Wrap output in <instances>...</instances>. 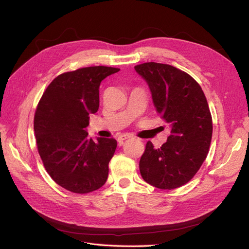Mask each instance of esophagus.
Masks as SVG:
<instances>
[{
  "label": "esophagus",
  "instance_id": "1",
  "mask_svg": "<svg viewBox=\"0 0 249 249\" xmlns=\"http://www.w3.org/2000/svg\"><path fill=\"white\" fill-rule=\"evenodd\" d=\"M130 138H132L131 136H130V135H122V136H119L118 137V142L120 143V144H123V143H124V140H126V139H130Z\"/></svg>",
  "mask_w": 249,
  "mask_h": 249
}]
</instances>
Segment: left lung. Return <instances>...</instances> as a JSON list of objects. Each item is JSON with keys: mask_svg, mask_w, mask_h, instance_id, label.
<instances>
[{"mask_svg": "<svg viewBox=\"0 0 249 249\" xmlns=\"http://www.w3.org/2000/svg\"><path fill=\"white\" fill-rule=\"evenodd\" d=\"M135 70L147 82L157 113L171 126L161 147L147 141L141 177L159 189H176L196 175L209 153L213 123L206 95L190 74L172 65L146 62Z\"/></svg>", "mask_w": 249, "mask_h": 249, "instance_id": "1", "label": "left lung"}]
</instances>
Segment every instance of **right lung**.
<instances>
[{
  "label": "right lung",
  "mask_w": 249,
  "mask_h": 249,
  "mask_svg": "<svg viewBox=\"0 0 249 249\" xmlns=\"http://www.w3.org/2000/svg\"><path fill=\"white\" fill-rule=\"evenodd\" d=\"M119 69L89 66L59 74L44 90L34 115L37 149L50 177L64 189L86 194L106 183L114 138L93 141L84 130L100 107L101 82Z\"/></svg>",
  "instance_id": "1"
}]
</instances>
